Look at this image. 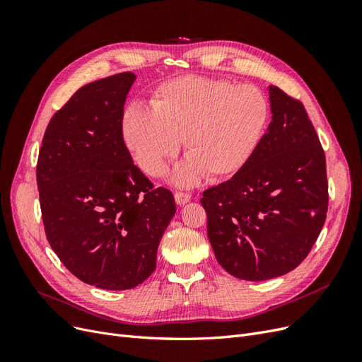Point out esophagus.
I'll return each mask as SVG.
<instances>
[{"mask_svg": "<svg viewBox=\"0 0 362 362\" xmlns=\"http://www.w3.org/2000/svg\"><path fill=\"white\" fill-rule=\"evenodd\" d=\"M192 196L189 193H181V192H177L175 193V202H177L178 205H184L187 204L190 201Z\"/></svg>", "mask_w": 362, "mask_h": 362, "instance_id": "1", "label": "esophagus"}]
</instances>
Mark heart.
<instances>
[{
    "mask_svg": "<svg viewBox=\"0 0 362 362\" xmlns=\"http://www.w3.org/2000/svg\"><path fill=\"white\" fill-rule=\"evenodd\" d=\"M269 103L254 86H235L201 75L163 83L151 110L129 107L122 136L137 166L163 177L184 144L185 158L173 182L190 187L204 175L218 181L234 177L254 157L269 124Z\"/></svg>",
    "mask_w": 362,
    "mask_h": 362,
    "instance_id": "b5f03b06",
    "label": "heart"
}]
</instances>
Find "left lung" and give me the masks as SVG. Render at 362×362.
I'll use <instances>...</instances> for the list:
<instances>
[{"mask_svg": "<svg viewBox=\"0 0 362 362\" xmlns=\"http://www.w3.org/2000/svg\"><path fill=\"white\" fill-rule=\"evenodd\" d=\"M272 122L254 157L204 192L206 234L229 275L267 281L310 254L327 211L326 160L302 103L269 86Z\"/></svg>", "mask_w": 362, "mask_h": 362, "instance_id": "left-lung-1", "label": "left lung"}]
</instances>
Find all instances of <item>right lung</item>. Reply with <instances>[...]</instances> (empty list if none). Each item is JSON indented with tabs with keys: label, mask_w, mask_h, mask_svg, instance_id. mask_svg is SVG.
Returning <instances> with one entry per match:
<instances>
[{
	"label": "right lung",
	"mask_w": 362,
	"mask_h": 362,
	"mask_svg": "<svg viewBox=\"0 0 362 362\" xmlns=\"http://www.w3.org/2000/svg\"><path fill=\"white\" fill-rule=\"evenodd\" d=\"M133 72L83 86L52 116L37 160L48 242L80 281L129 290L156 269L160 240L177 211L152 189L125 146L124 105Z\"/></svg>",
	"instance_id": "1"
}]
</instances>
